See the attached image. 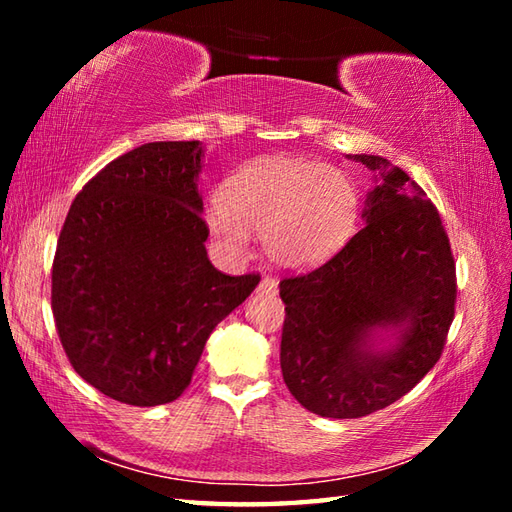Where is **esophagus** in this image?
Instances as JSON below:
<instances>
[{"instance_id": "obj_1", "label": "esophagus", "mask_w": 512, "mask_h": 512, "mask_svg": "<svg viewBox=\"0 0 512 512\" xmlns=\"http://www.w3.org/2000/svg\"><path fill=\"white\" fill-rule=\"evenodd\" d=\"M259 292H266V295H275L277 292V279L275 277H262L259 281Z\"/></svg>"}]
</instances>
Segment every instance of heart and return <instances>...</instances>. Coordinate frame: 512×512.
<instances>
[{"instance_id": "obj_1", "label": "heart", "mask_w": 512, "mask_h": 512, "mask_svg": "<svg viewBox=\"0 0 512 512\" xmlns=\"http://www.w3.org/2000/svg\"><path fill=\"white\" fill-rule=\"evenodd\" d=\"M358 193L339 169L297 158H264L226 182L224 206L209 211V231L242 253L248 233L264 239L281 266H310L334 253L358 220Z\"/></svg>"}]
</instances>
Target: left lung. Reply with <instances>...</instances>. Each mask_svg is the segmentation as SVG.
<instances>
[{
  "instance_id": "8db88e82",
  "label": "left lung",
  "mask_w": 512,
  "mask_h": 512,
  "mask_svg": "<svg viewBox=\"0 0 512 512\" xmlns=\"http://www.w3.org/2000/svg\"><path fill=\"white\" fill-rule=\"evenodd\" d=\"M354 158L380 178L365 224L325 264L279 281L284 383L323 418H361L416 387L442 356L458 297L436 204L389 160ZM374 327H394L399 343L372 351Z\"/></svg>"
}]
</instances>
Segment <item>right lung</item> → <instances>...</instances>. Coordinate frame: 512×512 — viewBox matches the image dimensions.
<instances>
[{
	"label": "right lung",
	"mask_w": 512,
	"mask_h": 512,
	"mask_svg": "<svg viewBox=\"0 0 512 512\" xmlns=\"http://www.w3.org/2000/svg\"><path fill=\"white\" fill-rule=\"evenodd\" d=\"M198 140L118 156L76 195L52 262V314L74 372L134 407L173 402L204 343L259 284L206 257Z\"/></svg>",
	"instance_id": "1"
}]
</instances>
